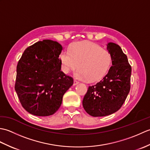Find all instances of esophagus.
Here are the masks:
<instances>
[{"mask_svg":"<svg viewBox=\"0 0 150 150\" xmlns=\"http://www.w3.org/2000/svg\"><path fill=\"white\" fill-rule=\"evenodd\" d=\"M79 84V82L77 81L76 80H74V81H73V86H76L77 84Z\"/></svg>","mask_w":150,"mask_h":150,"instance_id":"1","label":"esophagus"}]
</instances>
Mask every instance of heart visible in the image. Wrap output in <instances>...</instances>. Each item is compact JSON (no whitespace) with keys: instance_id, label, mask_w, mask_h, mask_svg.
<instances>
[{"instance_id":"1","label":"heart","mask_w":150,"mask_h":150,"mask_svg":"<svg viewBox=\"0 0 150 150\" xmlns=\"http://www.w3.org/2000/svg\"><path fill=\"white\" fill-rule=\"evenodd\" d=\"M63 71L68 73L79 66L75 75L83 81H95L106 75L111 65V56L108 51L97 44L83 41L73 44L60 57Z\"/></svg>"}]
</instances>
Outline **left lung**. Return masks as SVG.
Masks as SVG:
<instances>
[{
  "label": "left lung",
  "instance_id": "8db88e82",
  "mask_svg": "<svg viewBox=\"0 0 150 150\" xmlns=\"http://www.w3.org/2000/svg\"><path fill=\"white\" fill-rule=\"evenodd\" d=\"M107 50L111 56L112 66L103 80L89 86L82 100L84 109L93 117H104L116 112L130 90L132 67L127 56L115 43H108Z\"/></svg>",
  "mask_w": 150,
  "mask_h": 150
}]
</instances>
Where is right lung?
Listing matches in <instances>:
<instances>
[{
  "label": "right lung",
  "instance_id": "obj_1",
  "mask_svg": "<svg viewBox=\"0 0 150 150\" xmlns=\"http://www.w3.org/2000/svg\"><path fill=\"white\" fill-rule=\"evenodd\" d=\"M60 44L43 40L25 50L17 66L15 90L25 110L36 116L55 113L62 97L73 84L72 77L61 71Z\"/></svg>",
  "mask_w": 150,
  "mask_h": 150
}]
</instances>
